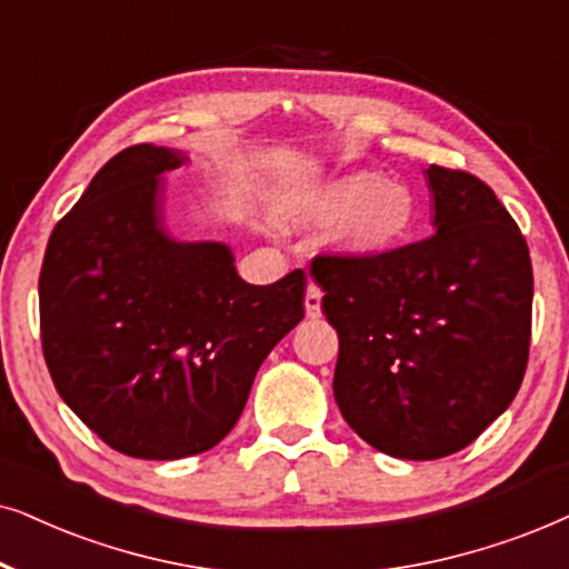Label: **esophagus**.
I'll list each match as a JSON object with an SVG mask.
<instances>
[{
    "mask_svg": "<svg viewBox=\"0 0 569 569\" xmlns=\"http://www.w3.org/2000/svg\"><path fill=\"white\" fill-rule=\"evenodd\" d=\"M305 309H307V317H320V312H322V291H320V286H315V283H309L307 286V297H305Z\"/></svg>",
    "mask_w": 569,
    "mask_h": 569,
    "instance_id": "1",
    "label": "esophagus"
}]
</instances>
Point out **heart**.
I'll return each instance as SVG.
<instances>
[{
    "label": "heart",
    "instance_id": "1",
    "mask_svg": "<svg viewBox=\"0 0 569 569\" xmlns=\"http://www.w3.org/2000/svg\"><path fill=\"white\" fill-rule=\"evenodd\" d=\"M297 229L330 226L328 244L348 260H377L398 249L411 233L419 202L403 181L377 171H348L289 194L280 208Z\"/></svg>",
    "mask_w": 569,
    "mask_h": 569
}]
</instances>
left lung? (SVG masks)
<instances>
[{
  "instance_id": "obj_1",
  "label": "left lung",
  "mask_w": 569,
  "mask_h": 569,
  "mask_svg": "<svg viewBox=\"0 0 569 569\" xmlns=\"http://www.w3.org/2000/svg\"><path fill=\"white\" fill-rule=\"evenodd\" d=\"M435 237L377 260L315 257L340 351L336 403L385 456L437 460L471 445L518 396L531 343L528 244L466 171L427 169Z\"/></svg>"
}]
</instances>
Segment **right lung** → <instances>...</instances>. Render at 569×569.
I'll return each instance as SVG.
<instances>
[{"mask_svg":"<svg viewBox=\"0 0 569 569\" xmlns=\"http://www.w3.org/2000/svg\"><path fill=\"white\" fill-rule=\"evenodd\" d=\"M189 161L121 150L51 231L43 254V359L54 388L106 445L142 460L216 448L254 375L305 317L301 270L241 280L223 241H179L163 221V173Z\"/></svg>","mask_w":569,"mask_h":569,"instance_id":"1","label":"right lung"}]
</instances>
